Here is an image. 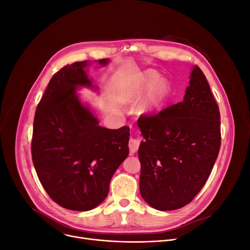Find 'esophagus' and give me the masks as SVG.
<instances>
[{
	"label": "esophagus",
	"mask_w": 250,
	"mask_h": 250,
	"mask_svg": "<svg viewBox=\"0 0 250 250\" xmlns=\"http://www.w3.org/2000/svg\"><path fill=\"white\" fill-rule=\"evenodd\" d=\"M139 146H140V140H138V139H134V138L130 139V140H129V142H128L129 154H130V155H134V154L138 151Z\"/></svg>",
	"instance_id": "esophagus-1"
}]
</instances>
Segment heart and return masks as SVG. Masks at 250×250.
Here are the masks:
<instances>
[{
	"mask_svg": "<svg viewBox=\"0 0 250 250\" xmlns=\"http://www.w3.org/2000/svg\"><path fill=\"white\" fill-rule=\"evenodd\" d=\"M149 89H152L149 96L141 105V111L145 113H152L160 106L168 92V85L166 81L160 80L159 75L156 72L146 71L139 78L138 85L130 94V98L139 99Z\"/></svg>",
	"mask_w": 250,
	"mask_h": 250,
	"instance_id": "b5f03b06",
	"label": "heart"
}]
</instances>
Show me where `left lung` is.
<instances>
[{"instance_id": "1", "label": "left lung", "mask_w": 250, "mask_h": 250, "mask_svg": "<svg viewBox=\"0 0 250 250\" xmlns=\"http://www.w3.org/2000/svg\"><path fill=\"white\" fill-rule=\"evenodd\" d=\"M182 102L142 115L139 147L142 198L159 211L189 204L211 174L221 146L218 104L203 71L194 65Z\"/></svg>"}]
</instances>
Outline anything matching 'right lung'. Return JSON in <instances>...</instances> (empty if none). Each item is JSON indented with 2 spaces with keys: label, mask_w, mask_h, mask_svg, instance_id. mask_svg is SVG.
Wrapping results in <instances>:
<instances>
[{
  "label": "right lung",
  "mask_w": 250,
  "mask_h": 250,
  "mask_svg": "<svg viewBox=\"0 0 250 250\" xmlns=\"http://www.w3.org/2000/svg\"><path fill=\"white\" fill-rule=\"evenodd\" d=\"M108 59L97 61L104 67ZM76 62L57 72L39 101L33 122L31 154L39 181L52 201L72 211H89L109 191L116 169L128 155L129 127L100 126L77 94L80 87L97 89Z\"/></svg>",
  "instance_id": "right-lung-1"
}]
</instances>
